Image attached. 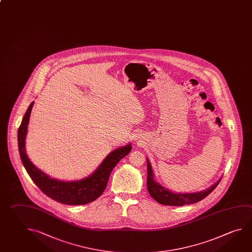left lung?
<instances>
[{"instance_id":"left-lung-1","label":"left lung","mask_w":252,"mask_h":252,"mask_svg":"<svg viewBox=\"0 0 252 252\" xmlns=\"http://www.w3.org/2000/svg\"><path fill=\"white\" fill-rule=\"evenodd\" d=\"M147 168H148V177H147V189L152 198L158 203L163 205L172 206H182L186 204H193L198 203L203 200L208 194L212 193L221 181V178L215 184L210 187L207 189L196 192V193H174L172 191L163 188L158 181L155 180L154 173L151 167L149 159L147 158Z\"/></svg>"}]
</instances>
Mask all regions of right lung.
<instances>
[{
    "mask_svg": "<svg viewBox=\"0 0 252 252\" xmlns=\"http://www.w3.org/2000/svg\"><path fill=\"white\" fill-rule=\"evenodd\" d=\"M34 102H31L18 128V150L20 158L32 181L46 195L67 205H81L97 199L105 190L113 168L132 150L131 143L111 151L96 170L80 181H63L50 178L36 167L26 151V137L30 114Z\"/></svg>",
    "mask_w": 252,
    "mask_h": 252,
    "instance_id": "1",
    "label": "right lung"
}]
</instances>
